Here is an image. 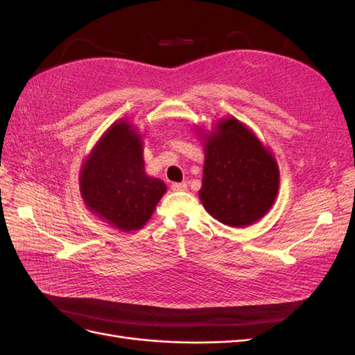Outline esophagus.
<instances>
[{"label": "esophagus", "instance_id": "1", "mask_svg": "<svg viewBox=\"0 0 355 355\" xmlns=\"http://www.w3.org/2000/svg\"><path fill=\"white\" fill-rule=\"evenodd\" d=\"M188 188V185L185 184V182H173L171 184V189L173 191H185Z\"/></svg>", "mask_w": 355, "mask_h": 355}]
</instances>
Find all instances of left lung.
I'll use <instances>...</instances> for the list:
<instances>
[{
    "label": "left lung",
    "mask_w": 355,
    "mask_h": 355,
    "mask_svg": "<svg viewBox=\"0 0 355 355\" xmlns=\"http://www.w3.org/2000/svg\"><path fill=\"white\" fill-rule=\"evenodd\" d=\"M278 167L270 151L239 120L219 121L206 142L198 196L214 219L245 227L270 210L278 192Z\"/></svg>",
    "instance_id": "obj_1"
}]
</instances>
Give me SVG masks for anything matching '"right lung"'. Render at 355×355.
<instances>
[{"instance_id":"add662e5","label":"right lung","mask_w":355,"mask_h":355,"mask_svg":"<svg viewBox=\"0 0 355 355\" xmlns=\"http://www.w3.org/2000/svg\"><path fill=\"white\" fill-rule=\"evenodd\" d=\"M81 196L89 209L121 231H136L151 218L164 182L145 173L141 136L115 123L81 170Z\"/></svg>"}]
</instances>
